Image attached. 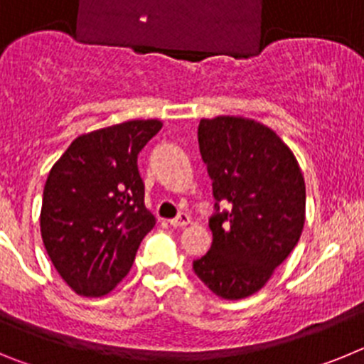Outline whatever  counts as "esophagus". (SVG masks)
<instances>
[{"label": "esophagus", "instance_id": "esophagus-1", "mask_svg": "<svg viewBox=\"0 0 364 364\" xmlns=\"http://www.w3.org/2000/svg\"><path fill=\"white\" fill-rule=\"evenodd\" d=\"M169 224H171L173 228H184V226H188V224H189V215L182 211V213L176 215L175 218H171V220H169Z\"/></svg>", "mask_w": 364, "mask_h": 364}]
</instances>
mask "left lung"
I'll return each mask as SVG.
<instances>
[{"mask_svg": "<svg viewBox=\"0 0 364 364\" xmlns=\"http://www.w3.org/2000/svg\"><path fill=\"white\" fill-rule=\"evenodd\" d=\"M198 147L211 178L210 252L197 277L222 299L259 291L301 239L306 188L294 153L269 127L247 118L200 120ZM226 208L220 210V204Z\"/></svg>", "mask_w": 364, "mask_h": 364, "instance_id": "left-lung-1", "label": "left lung"}]
</instances>
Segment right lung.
I'll return each mask as SVG.
<instances>
[{
  "label": "right lung",
  "mask_w": 364,
  "mask_h": 364,
  "mask_svg": "<svg viewBox=\"0 0 364 364\" xmlns=\"http://www.w3.org/2000/svg\"><path fill=\"white\" fill-rule=\"evenodd\" d=\"M160 129L159 120H131L82 134L50 169L41 239L76 294H109L129 273L138 246L154 228L136 160Z\"/></svg>",
  "instance_id": "add662e5"
}]
</instances>
